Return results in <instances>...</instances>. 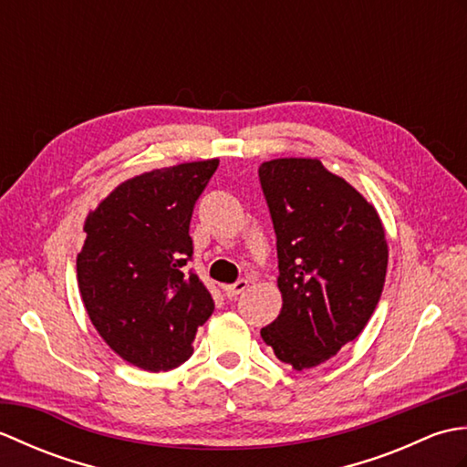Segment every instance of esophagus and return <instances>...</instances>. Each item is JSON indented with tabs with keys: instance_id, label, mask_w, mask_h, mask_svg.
Returning <instances> with one entry per match:
<instances>
[{
	"instance_id": "1",
	"label": "esophagus",
	"mask_w": 467,
	"mask_h": 467,
	"mask_svg": "<svg viewBox=\"0 0 467 467\" xmlns=\"http://www.w3.org/2000/svg\"><path fill=\"white\" fill-rule=\"evenodd\" d=\"M223 289H224V295L228 296V299H234V296H239L243 291L249 289V281H246V279H241V281H236L234 285H226V286H223Z\"/></svg>"
}]
</instances>
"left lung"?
Returning a JSON list of instances; mask_svg holds the SVG:
<instances>
[{
    "label": "left lung",
    "mask_w": 467,
    "mask_h": 467,
    "mask_svg": "<svg viewBox=\"0 0 467 467\" xmlns=\"http://www.w3.org/2000/svg\"><path fill=\"white\" fill-rule=\"evenodd\" d=\"M276 233L283 306L261 329L276 359L311 369L369 323L383 291L389 246L377 208L319 158L259 166Z\"/></svg>",
    "instance_id": "8db88e82"
}]
</instances>
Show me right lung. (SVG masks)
I'll return each instance as SVG.
<instances>
[{
    "mask_svg": "<svg viewBox=\"0 0 467 467\" xmlns=\"http://www.w3.org/2000/svg\"><path fill=\"white\" fill-rule=\"evenodd\" d=\"M216 166L211 158L128 178L84 221L76 273L86 313L106 345L144 371L184 363L214 311L211 293L184 265L192 256V208Z\"/></svg>",
    "mask_w": 467,
    "mask_h": 467,
    "instance_id": "obj_1",
    "label": "right lung"
}]
</instances>
